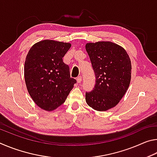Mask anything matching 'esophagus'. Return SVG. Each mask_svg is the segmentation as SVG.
<instances>
[{
    "label": "esophagus",
    "instance_id": "obj_1",
    "mask_svg": "<svg viewBox=\"0 0 157 157\" xmlns=\"http://www.w3.org/2000/svg\"><path fill=\"white\" fill-rule=\"evenodd\" d=\"M82 76H78V78H77V82H78V83H81L82 82Z\"/></svg>",
    "mask_w": 157,
    "mask_h": 157
}]
</instances>
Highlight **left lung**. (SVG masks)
<instances>
[{
    "mask_svg": "<svg viewBox=\"0 0 157 157\" xmlns=\"http://www.w3.org/2000/svg\"><path fill=\"white\" fill-rule=\"evenodd\" d=\"M95 84L86 93V102L94 109L103 111L118 104L131 81L132 64L126 50L111 41L87 43Z\"/></svg>",
    "mask_w": 157,
    "mask_h": 157,
    "instance_id": "left-lung-1",
    "label": "left lung"
}]
</instances>
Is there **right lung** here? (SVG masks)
I'll list each match as a JSON object with an SVG mask.
<instances>
[{
  "mask_svg": "<svg viewBox=\"0 0 157 157\" xmlns=\"http://www.w3.org/2000/svg\"><path fill=\"white\" fill-rule=\"evenodd\" d=\"M71 46L70 43L46 39L33 45L26 56V87L42 109L51 111L62 105L77 82L62 59Z\"/></svg>",
  "mask_w": 157,
  "mask_h": 157,
  "instance_id": "right-lung-1",
  "label": "right lung"
}]
</instances>
